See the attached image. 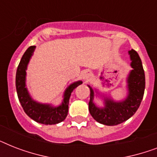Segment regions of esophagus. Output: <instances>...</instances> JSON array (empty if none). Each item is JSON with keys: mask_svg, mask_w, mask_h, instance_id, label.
Returning <instances> with one entry per match:
<instances>
[{"mask_svg": "<svg viewBox=\"0 0 157 157\" xmlns=\"http://www.w3.org/2000/svg\"><path fill=\"white\" fill-rule=\"evenodd\" d=\"M83 78L86 80V81H90V75L89 73H85L83 75Z\"/></svg>", "mask_w": 157, "mask_h": 157, "instance_id": "34e87169", "label": "esophagus"}]
</instances>
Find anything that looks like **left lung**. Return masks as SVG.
<instances>
[{
	"label": "left lung",
	"mask_w": 157,
	"mask_h": 157,
	"mask_svg": "<svg viewBox=\"0 0 157 157\" xmlns=\"http://www.w3.org/2000/svg\"><path fill=\"white\" fill-rule=\"evenodd\" d=\"M132 60L133 70L128 77L129 95L123 102L116 103L106 100L105 107L98 108L94 104V91L90 86V99L89 102V111L96 121L106 125H117L125 121L136 112L144 98L145 90V74L143 64L138 53L134 50L129 51Z\"/></svg>",
	"instance_id": "left-lung-1"
}]
</instances>
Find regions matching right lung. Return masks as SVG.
<instances>
[{"mask_svg": "<svg viewBox=\"0 0 157 157\" xmlns=\"http://www.w3.org/2000/svg\"><path fill=\"white\" fill-rule=\"evenodd\" d=\"M35 48L36 46L33 45L26 50L17 68L15 84L18 100L26 114L35 121L44 124H58L64 121L67 116L69 98L71 92L79 85L82 84V81L71 84L67 89L64 94L63 102L59 107H54L48 104H40L33 101L25 87V76L27 66Z\"/></svg>", "mask_w": 157, "mask_h": 157, "instance_id": "right-lung-1", "label": "right lung"}]
</instances>
